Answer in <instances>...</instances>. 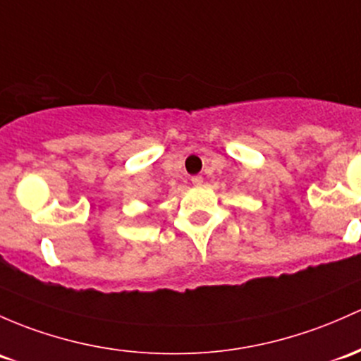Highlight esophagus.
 <instances>
[{"label":"esophagus","instance_id":"esophagus-1","mask_svg":"<svg viewBox=\"0 0 361 361\" xmlns=\"http://www.w3.org/2000/svg\"><path fill=\"white\" fill-rule=\"evenodd\" d=\"M202 181H204L202 176H192V183L195 185V187H200V185H202Z\"/></svg>","mask_w":361,"mask_h":361}]
</instances>
